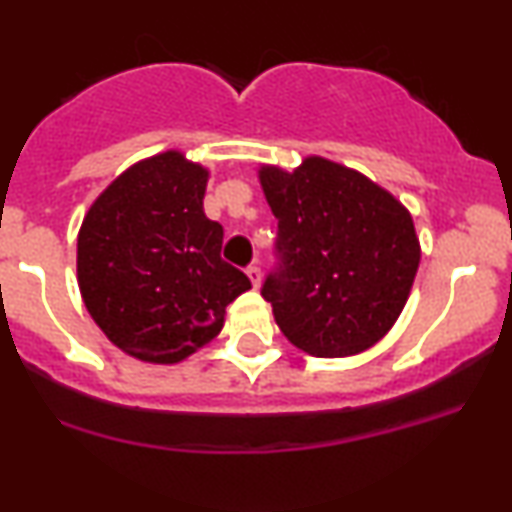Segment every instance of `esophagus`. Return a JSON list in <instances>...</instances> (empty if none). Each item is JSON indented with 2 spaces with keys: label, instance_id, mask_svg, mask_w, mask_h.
<instances>
[{
  "label": "esophagus",
  "instance_id": "1",
  "mask_svg": "<svg viewBox=\"0 0 512 512\" xmlns=\"http://www.w3.org/2000/svg\"><path fill=\"white\" fill-rule=\"evenodd\" d=\"M248 276H250V281H252V286L255 288H260V283H262V269H260V264H250L248 267Z\"/></svg>",
  "mask_w": 512,
  "mask_h": 512
}]
</instances>
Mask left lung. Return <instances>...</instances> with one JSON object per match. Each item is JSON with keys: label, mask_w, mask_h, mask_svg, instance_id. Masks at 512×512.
Listing matches in <instances>:
<instances>
[{"label": "left lung", "mask_w": 512, "mask_h": 512, "mask_svg": "<svg viewBox=\"0 0 512 512\" xmlns=\"http://www.w3.org/2000/svg\"><path fill=\"white\" fill-rule=\"evenodd\" d=\"M279 219L276 269L262 286L283 336L317 357H346L386 336L420 267L410 212L360 171L324 157L262 166Z\"/></svg>", "instance_id": "8db88e82"}]
</instances>
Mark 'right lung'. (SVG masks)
<instances>
[{
	"instance_id": "right-lung-1",
	"label": "right lung",
	"mask_w": 512,
	"mask_h": 512,
	"mask_svg": "<svg viewBox=\"0 0 512 512\" xmlns=\"http://www.w3.org/2000/svg\"><path fill=\"white\" fill-rule=\"evenodd\" d=\"M207 178L176 150L143 159L92 202L80 226L83 303L104 336L138 360H186L250 288L221 260L224 229L202 209Z\"/></svg>"
}]
</instances>
